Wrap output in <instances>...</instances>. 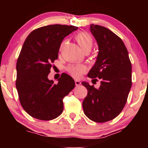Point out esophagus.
I'll return each mask as SVG.
<instances>
[{
	"mask_svg": "<svg viewBox=\"0 0 148 148\" xmlns=\"http://www.w3.org/2000/svg\"><path fill=\"white\" fill-rule=\"evenodd\" d=\"M75 85H76L77 86H80L81 84H82V83H81L80 81H79V80H77V79L75 80Z\"/></svg>",
	"mask_w": 148,
	"mask_h": 148,
	"instance_id": "1",
	"label": "esophagus"
}]
</instances>
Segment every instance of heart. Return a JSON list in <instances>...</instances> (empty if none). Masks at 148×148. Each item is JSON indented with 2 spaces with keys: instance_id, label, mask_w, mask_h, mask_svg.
Returning <instances> with one entry per match:
<instances>
[{
  "instance_id": "obj_1",
  "label": "heart",
  "mask_w": 148,
  "mask_h": 148,
  "mask_svg": "<svg viewBox=\"0 0 148 148\" xmlns=\"http://www.w3.org/2000/svg\"><path fill=\"white\" fill-rule=\"evenodd\" d=\"M75 38L83 51L87 49H92L93 40L90 34L86 33V32H81L76 36ZM62 46V44L61 46ZM66 69L72 76L75 77H79L84 74L86 71V68L82 64H75V65H69L66 68Z\"/></svg>"
}]
</instances>
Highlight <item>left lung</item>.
I'll return each mask as SVG.
<instances>
[{
    "instance_id": "left-lung-1",
    "label": "left lung",
    "mask_w": 148,
    "mask_h": 148,
    "mask_svg": "<svg viewBox=\"0 0 148 148\" xmlns=\"http://www.w3.org/2000/svg\"><path fill=\"white\" fill-rule=\"evenodd\" d=\"M90 29L98 44V54L88 76L102 81L98 89L82 83L88 90L83 109L90 120L104 123L114 119L124 108L131 88L132 68L126 46L118 36L98 25L92 24Z\"/></svg>"
}]
</instances>
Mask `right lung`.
<instances>
[{
  "instance_id": "add662e5",
  "label": "right lung",
  "mask_w": 148,
  "mask_h": 148,
  "mask_svg": "<svg viewBox=\"0 0 148 148\" xmlns=\"http://www.w3.org/2000/svg\"><path fill=\"white\" fill-rule=\"evenodd\" d=\"M77 29L59 24L44 26L32 31L24 42L16 66V88L22 107L34 118L50 121L62 112V99L75 88V82L62 73L55 84L48 75L62 40Z\"/></svg>"
}]
</instances>
